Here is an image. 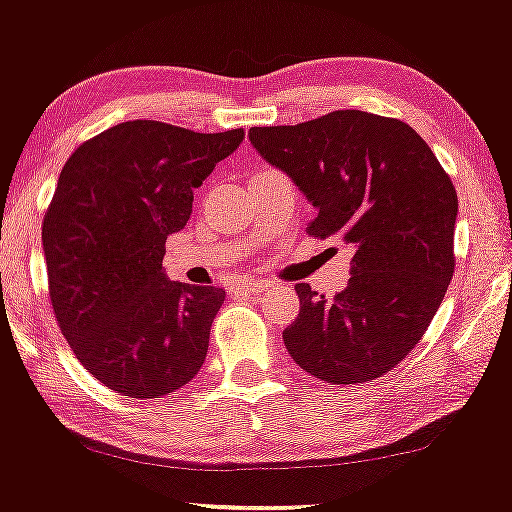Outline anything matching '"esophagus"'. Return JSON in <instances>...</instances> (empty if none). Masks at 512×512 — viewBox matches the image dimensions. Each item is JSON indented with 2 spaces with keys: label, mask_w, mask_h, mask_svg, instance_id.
<instances>
[{
  "label": "esophagus",
  "mask_w": 512,
  "mask_h": 512,
  "mask_svg": "<svg viewBox=\"0 0 512 512\" xmlns=\"http://www.w3.org/2000/svg\"><path fill=\"white\" fill-rule=\"evenodd\" d=\"M267 289V281H257V279H243V281H236V284L231 286L233 293H238V296H260V293Z\"/></svg>",
  "instance_id": "esophagus-1"
}]
</instances>
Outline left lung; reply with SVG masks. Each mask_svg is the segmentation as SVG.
<instances>
[{
    "mask_svg": "<svg viewBox=\"0 0 512 512\" xmlns=\"http://www.w3.org/2000/svg\"><path fill=\"white\" fill-rule=\"evenodd\" d=\"M248 134L313 202L308 236L356 250L349 286L332 298L296 284L301 313L286 349L325 383L383 378L424 337L455 272L450 175L407 122L363 110Z\"/></svg>",
    "mask_w": 512,
    "mask_h": 512,
    "instance_id": "1",
    "label": "left lung"
}]
</instances>
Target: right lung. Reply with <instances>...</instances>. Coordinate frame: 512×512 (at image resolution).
I'll return each mask as SVG.
<instances>
[{
  "label": "right lung",
  "mask_w": 512,
  "mask_h": 512,
  "mask_svg": "<svg viewBox=\"0 0 512 512\" xmlns=\"http://www.w3.org/2000/svg\"><path fill=\"white\" fill-rule=\"evenodd\" d=\"M243 129L132 120L76 146L43 219L48 291L76 358L105 387L154 399L202 368L226 291L170 281L166 240Z\"/></svg>",
  "instance_id": "add662e5"
}]
</instances>
